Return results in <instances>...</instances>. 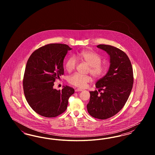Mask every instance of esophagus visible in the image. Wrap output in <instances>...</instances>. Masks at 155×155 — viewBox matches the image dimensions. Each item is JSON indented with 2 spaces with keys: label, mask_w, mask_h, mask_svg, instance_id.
Returning <instances> with one entry per match:
<instances>
[{
  "label": "esophagus",
  "mask_w": 155,
  "mask_h": 155,
  "mask_svg": "<svg viewBox=\"0 0 155 155\" xmlns=\"http://www.w3.org/2000/svg\"><path fill=\"white\" fill-rule=\"evenodd\" d=\"M82 91V89L78 88L76 89L75 90V92H81Z\"/></svg>",
  "instance_id": "obj_1"
}]
</instances>
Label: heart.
<instances>
[{
    "instance_id": "1",
    "label": "heart",
    "mask_w": 155,
    "mask_h": 155,
    "mask_svg": "<svg viewBox=\"0 0 155 155\" xmlns=\"http://www.w3.org/2000/svg\"><path fill=\"white\" fill-rule=\"evenodd\" d=\"M82 60L89 66V71L95 78H100L103 76L105 71L106 67L101 63V57L95 52L84 50L78 53L75 55V58L71 56L67 60L66 62V69L68 71H71L77 66V60ZM68 82L75 87L83 88H85L89 82L91 81V78L89 75H83L78 73L71 75L68 78Z\"/></svg>"
}]
</instances>
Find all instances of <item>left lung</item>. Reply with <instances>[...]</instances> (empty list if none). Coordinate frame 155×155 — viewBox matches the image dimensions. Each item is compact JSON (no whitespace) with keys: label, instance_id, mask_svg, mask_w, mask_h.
Wrapping results in <instances>:
<instances>
[{"label":"left lung","instance_id":"8db88e82","mask_svg":"<svg viewBox=\"0 0 155 155\" xmlns=\"http://www.w3.org/2000/svg\"><path fill=\"white\" fill-rule=\"evenodd\" d=\"M97 48L110 56V67L106 74L96 82L97 91H90L87 104L89 114L104 120L116 114L124 107L133 88L134 77L131 61L124 52L110 45H99Z\"/></svg>","mask_w":155,"mask_h":155}]
</instances>
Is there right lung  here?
<instances>
[{"label": "right lung", "mask_w": 155, "mask_h": 155, "mask_svg": "<svg viewBox=\"0 0 155 155\" xmlns=\"http://www.w3.org/2000/svg\"><path fill=\"white\" fill-rule=\"evenodd\" d=\"M71 49L66 44L46 45L33 52L27 61L24 93L30 107L42 116L55 117L64 112L74 93L67 85L61 90L53 88L54 82L64 74L63 60Z\"/></svg>", "instance_id": "add662e5"}]
</instances>
